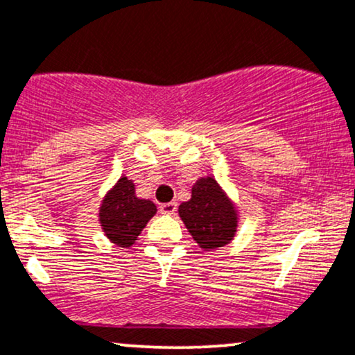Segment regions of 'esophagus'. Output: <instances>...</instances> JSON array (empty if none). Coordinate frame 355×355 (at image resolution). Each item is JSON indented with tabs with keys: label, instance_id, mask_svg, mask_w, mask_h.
<instances>
[{
	"label": "esophagus",
	"instance_id": "esophagus-1",
	"mask_svg": "<svg viewBox=\"0 0 355 355\" xmlns=\"http://www.w3.org/2000/svg\"><path fill=\"white\" fill-rule=\"evenodd\" d=\"M175 211H177V203L175 202L160 205V213H164V215H173Z\"/></svg>",
	"mask_w": 355,
	"mask_h": 355
}]
</instances>
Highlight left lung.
<instances>
[{
  "instance_id": "left-lung-1",
  "label": "left lung",
  "mask_w": 355,
  "mask_h": 355,
  "mask_svg": "<svg viewBox=\"0 0 355 355\" xmlns=\"http://www.w3.org/2000/svg\"><path fill=\"white\" fill-rule=\"evenodd\" d=\"M178 215L205 251L228 245L236 233V208L211 177L195 183L191 198L178 207Z\"/></svg>"
}]
</instances>
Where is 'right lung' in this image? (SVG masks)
I'll return each instance as SVG.
<instances>
[{"label":"right lung","instance_id":"right-lung-1","mask_svg":"<svg viewBox=\"0 0 355 355\" xmlns=\"http://www.w3.org/2000/svg\"><path fill=\"white\" fill-rule=\"evenodd\" d=\"M155 213V203L135 196L134 182L122 177L102 200L99 221L114 245L129 248Z\"/></svg>","mask_w":355,"mask_h":355}]
</instances>
